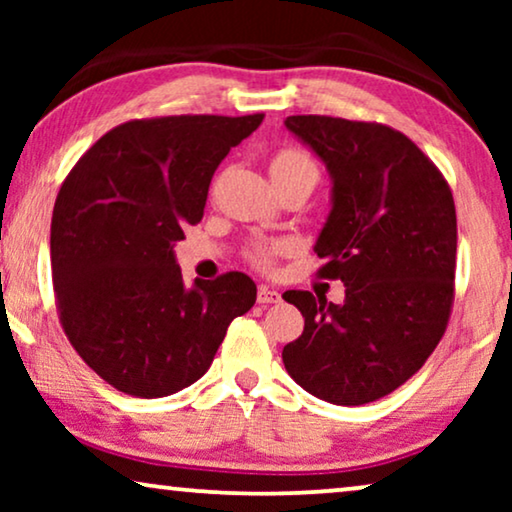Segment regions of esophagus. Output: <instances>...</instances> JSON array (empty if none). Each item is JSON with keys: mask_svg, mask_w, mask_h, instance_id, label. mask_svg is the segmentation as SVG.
Wrapping results in <instances>:
<instances>
[{"mask_svg": "<svg viewBox=\"0 0 512 512\" xmlns=\"http://www.w3.org/2000/svg\"><path fill=\"white\" fill-rule=\"evenodd\" d=\"M282 300V293L270 289V286H258V303L261 305H270V303H279Z\"/></svg>", "mask_w": 512, "mask_h": 512, "instance_id": "1", "label": "esophagus"}]
</instances>
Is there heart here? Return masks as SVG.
I'll use <instances>...</instances> for the list:
<instances>
[{"instance_id": "obj_1", "label": "heart", "mask_w": 512, "mask_h": 512, "mask_svg": "<svg viewBox=\"0 0 512 512\" xmlns=\"http://www.w3.org/2000/svg\"><path fill=\"white\" fill-rule=\"evenodd\" d=\"M293 170H317V163H314V158L310 153L300 151V149H282L279 153H275V158H272L270 163V172L272 174H279V172H293ZM284 247L282 244L272 242V244H258V247L251 249L249 258L254 261L258 268H270L272 263H275V258L282 254Z\"/></svg>"}]
</instances>
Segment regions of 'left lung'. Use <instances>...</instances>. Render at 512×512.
<instances>
[{
	"instance_id": "1",
	"label": "left lung",
	"mask_w": 512,
	"mask_h": 512,
	"mask_svg": "<svg viewBox=\"0 0 512 512\" xmlns=\"http://www.w3.org/2000/svg\"><path fill=\"white\" fill-rule=\"evenodd\" d=\"M286 128L324 160L333 209L317 240L319 277L345 282V303L286 291L305 317L284 368L305 391L363 405L408 382L445 335L454 303L457 212L450 184L389 125L289 116Z\"/></svg>"
}]
</instances>
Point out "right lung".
I'll list each match as a JSON object with an SVG mask.
<instances>
[{"label":"right lung","instance_id":"right-lung-1","mask_svg":"<svg viewBox=\"0 0 512 512\" xmlns=\"http://www.w3.org/2000/svg\"><path fill=\"white\" fill-rule=\"evenodd\" d=\"M263 114L135 118L97 139L62 181L51 221L60 324L76 354L137 398L177 394L212 366L256 303L244 272L186 289L174 242L202 219L216 167Z\"/></svg>","mask_w":512,"mask_h":512}]
</instances>
